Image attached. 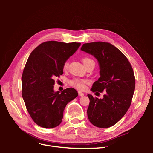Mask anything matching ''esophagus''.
Here are the masks:
<instances>
[{
  "mask_svg": "<svg viewBox=\"0 0 153 153\" xmlns=\"http://www.w3.org/2000/svg\"><path fill=\"white\" fill-rule=\"evenodd\" d=\"M78 95H79V96H84V92H82L81 91H78Z\"/></svg>",
  "mask_w": 153,
  "mask_h": 153,
  "instance_id": "34e87169",
  "label": "esophagus"
}]
</instances>
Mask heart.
<instances>
[{
	"label": "heart",
	"instance_id": "heart-1",
	"mask_svg": "<svg viewBox=\"0 0 153 153\" xmlns=\"http://www.w3.org/2000/svg\"><path fill=\"white\" fill-rule=\"evenodd\" d=\"M83 63L85 65V64H87V62H91V61H93L92 59L88 58V57H85L82 60ZM68 62H64V66L63 68L64 69H67L68 67ZM87 83V81L85 80H81V79H78V78H75V79H73L72 80H71L69 82V84L70 85L76 88L77 89H79V90H83L84 89V88L85 87V84Z\"/></svg>",
	"mask_w": 153,
	"mask_h": 153
}]
</instances>
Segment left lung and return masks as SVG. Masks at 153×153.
Returning a JSON list of instances; mask_svg holds the SVG:
<instances>
[{"instance_id": "left-lung-1", "label": "left lung", "mask_w": 153, "mask_h": 153, "mask_svg": "<svg viewBox=\"0 0 153 153\" xmlns=\"http://www.w3.org/2000/svg\"><path fill=\"white\" fill-rule=\"evenodd\" d=\"M81 50L93 55L99 63L100 77L91 90L106 92L102 99L87 94L90 100L88 118L96 127L112 126L126 113L131 103L135 78L131 64L121 50L109 43H85Z\"/></svg>"}]
</instances>
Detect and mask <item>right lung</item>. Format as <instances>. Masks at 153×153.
Returning <instances> with one entry per match:
<instances>
[{"mask_svg":"<svg viewBox=\"0 0 153 153\" xmlns=\"http://www.w3.org/2000/svg\"><path fill=\"white\" fill-rule=\"evenodd\" d=\"M80 43L46 41L30 54L22 76V97L31 118L45 128L62 122L66 105L78 96L73 88L55 92L54 78L63 74L64 62L79 48Z\"/></svg>","mask_w":153,"mask_h":153,"instance_id":"add662e5","label":"right lung"}]
</instances>
